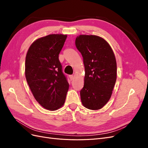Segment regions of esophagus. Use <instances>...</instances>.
Segmentation results:
<instances>
[{
  "label": "esophagus",
  "instance_id": "esophagus-1",
  "mask_svg": "<svg viewBox=\"0 0 148 148\" xmlns=\"http://www.w3.org/2000/svg\"><path fill=\"white\" fill-rule=\"evenodd\" d=\"M69 78H70L71 81H72V80H73V79H74V76L73 75H70Z\"/></svg>",
  "mask_w": 148,
  "mask_h": 148
}]
</instances>
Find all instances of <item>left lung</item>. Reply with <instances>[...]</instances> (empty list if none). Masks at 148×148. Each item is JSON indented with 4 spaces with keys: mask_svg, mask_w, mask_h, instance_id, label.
Returning <instances> with one entry per match:
<instances>
[{
    "mask_svg": "<svg viewBox=\"0 0 148 148\" xmlns=\"http://www.w3.org/2000/svg\"><path fill=\"white\" fill-rule=\"evenodd\" d=\"M75 45L83 56L85 70L82 102L87 109H100L110 99L117 79L114 52L106 40L95 35H79Z\"/></svg>",
    "mask_w": 148,
    "mask_h": 148,
    "instance_id": "obj_1",
    "label": "left lung"
}]
</instances>
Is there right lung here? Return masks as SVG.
<instances>
[{
  "label": "right lung",
  "mask_w": 148,
  "mask_h": 148,
  "mask_svg": "<svg viewBox=\"0 0 148 148\" xmlns=\"http://www.w3.org/2000/svg\"><path fill=\"white\" fill-rule=\"evenodd\" d=\"M66 37L49 34L39 38L26 53V81L35 99L49 110H56L64 105L69 90V84L59 59Z\"/></svg>",
  "instance_id": "add662e5"
}]
</instances>
